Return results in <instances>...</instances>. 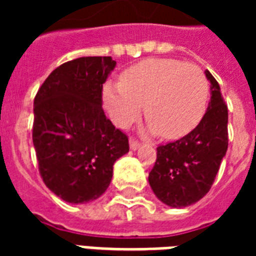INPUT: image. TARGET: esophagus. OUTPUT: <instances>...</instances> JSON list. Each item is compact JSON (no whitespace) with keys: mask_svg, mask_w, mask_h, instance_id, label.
Returning <instances> with one entry per match:
<instances>
[{"mask_svg":"<svg viewBox=\"0 0 256 256\" xmlns=\"http://www.w3.org/2000/svg\"><path fill=\"white\" fill-rule=\"evenodd\" d=\"M140 146V142H138V140H134V138H130V148H132V150H136Z\"/></svg>","mask_w":256,"mask_h":256,"instance_id":"34e87169","label":"esophagus"}]
</instances>
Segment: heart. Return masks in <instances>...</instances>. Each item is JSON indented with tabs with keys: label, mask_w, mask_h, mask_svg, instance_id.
<instances>
[{
	"label": "heart",
	"mask_w": 256,
	"mask_h": 256,
	"mask_svg": "<svg viewBox=\"0 0 256 256\" xmlns=\"http://www.w3.org/2000/svg\"><path fill=\"white\" fill-rule=\"evenodd\" d=\"M104 104L120 128L144 116L158 136L175 140L194 130L204 116L208 82L195 64L174 58H148L120 74V82L104 88Z\"/></svg>",
	"instance_id": "b5f03b06"
}]
</instances>
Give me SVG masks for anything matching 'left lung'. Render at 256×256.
Wrapping results in <instances>:
<instances>
[{"label": "left lung", "instance_id": "obj_1", "mask_svg": "<svg viewBox=\"0 0 256 256\" xmlns=\"http://www.w3.org/2000/svg\"><path fill=\"white\" fill-rule=\"evenodd\" d=\"M211 100L198 126L183 138L156 148L148 183L170 207H186L210 191L228 146V112L219 84L206 70Z\"/></svg>", "mask_w": 256, "mask_h": 256}]
</instances>
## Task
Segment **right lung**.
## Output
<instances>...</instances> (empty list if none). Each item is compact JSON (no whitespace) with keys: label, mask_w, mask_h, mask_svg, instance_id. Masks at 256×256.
<instances>
[{"label":"right lung","mask_w":256,"mask_h":256,"mask_svg":"<svg viewBox=\"0 0 256 256\" xmlns=\"http://www.w3.org/2000/svg\"><path fill=\"white\" fill-rule=\"evenodd\" d=\"M116 62L81 57L54 69L34 98L33 144L46 186L69 203L100 198L128 138L102 108V88Z\"/></svg>","instance_id":"right-lung-1"}]
</instances>
